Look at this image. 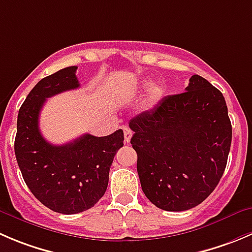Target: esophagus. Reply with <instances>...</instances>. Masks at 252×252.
I'll use <instances>...</instances> for the list:
<instances>
[{"instance_id": "esophagus-1", "label": "esophagus", "mask_w": 252, "mask_h": 252, "mask_svg": "<svg viewBox=\"0 0 252 252\" xmlns=\"http://www.w3.org/2000/svg\"><path fill=\"white\" fill-rule=\"evenodd\" d=\"M123 130H124V139H126V143H129L131 139V135H133V131H131L128 126H124Z\"/></svg>"}]
</instances>
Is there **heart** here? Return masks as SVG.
<instances>
[{
  "mask_svg": "<svg viewBox=\"0 0 252 252\" xmlns=\"http://www.w3.org/2000/svg\"><path fill=\"white\" fill-rule=\"evenodd\" d=\"M149 82L148 81H143L141 84H139V87H145L148 86ZM165 94V86L161 84H155L151 86L150 89V101L151 102H158L160 101L161 98Z\"/></svg>",
  "mask_w": 252,
  "mask_h": 252,
  "instance_id": "b5f03b06",
  "label": "heart"
}]
</instances>
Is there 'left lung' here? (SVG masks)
<instances>
[{
	"mask_svg": "<svg viewBox=\"0 0 252 252\" xmlns=\"http://www.w3.org/2000/svg\"><path fill=\"white\" fill-rule=\"evenodd\" d=\"M129 126L141 188L158 208L187 211L214 191L228 161L231 123L211 82L193 75L186 92L162 98Z\"/></svg>",
	"mask_w": 252,
	"mask_h": 252,
	"instance_id": "1",
	"label": "left lung"
}]
</instances>
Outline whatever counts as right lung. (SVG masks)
Returning <instances> with one entry per match:
<instances>
[{"mask_svg":"<svg viewBox=\"0 0 252 252\" xmlns=\"http://www.w3.org/2000/svg\"><path fill=\"white\" fill-rule=\"evenodd\" d=\"M77 66L41 79L18 112L14 153L23 180L38 201L63 214L94 207L108 186L114 155L123 146L122 129L107 136L84 134L64 145L48 143L39 130V114L46 98L80 87Z\"/></svg>","mask_w":252,"mask_h":252,"instance_id":"obj_1","label":"right lung"}]
</instances>
